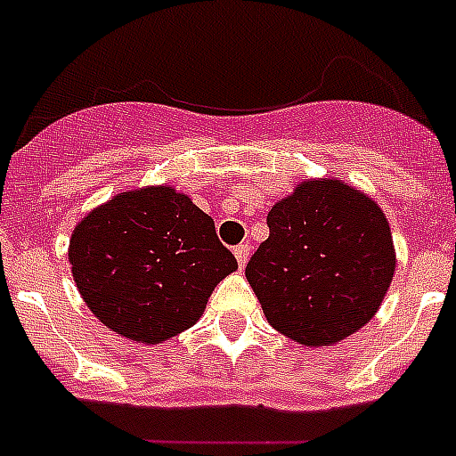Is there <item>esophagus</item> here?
<instances>
[{
	"mask_svg": "<svg viewBox=\"0 0 456 456\" xmlns=\"http://www.w3.org/2000/svg\"><path fill=\"white\" fill-rule=\"evenodd\" d=\"M235 257H237V265H240V269L247 267L248 263V253H251V247L248 244H240V247H235Z\"/></svg>",
	"mask_w": 456,
	"mask_h": 456,
	"instance_id": "1",
	"label": "esophagus"
}]
</instances>
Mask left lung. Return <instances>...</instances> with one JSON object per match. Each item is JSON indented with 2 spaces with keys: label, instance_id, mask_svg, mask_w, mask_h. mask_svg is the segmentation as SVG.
<instances>
[{
  "label": "left lung",
  "instance_id": "left-lung-1",
  "mask_svg": "<svg viewBox=\"0 0 456 456\" xmlns=\"http://www.w3.org/2000/svg\"><path fill=\"white\" fill-rule=\"evenodd\" d=\"M269 237L247 281L269 324L305 347H329L363 329L395 273L386 215L336 178L304 180L269 209Z\"/></svg>",
  "mask_w": 456,
  "mask_h": 456
}]
</instances>
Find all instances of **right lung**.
Returning a JSON list of instances; mask_svg holds the SVG:
<instances>
[{
    "label": "right lung",
    "mask_w": 456,
    "mask_h": 456,
    "mask_svg": "<svg viewBox=\"0 0 456 456\" xmlns=\"http://www.w3.org/2000/svg\"><path fill=\"white\" fill-rule=\"evenodd\" d=\"M68 263L84 304L107 329L143 345L187 331L237 260L215 221L171 184L132 189L72 231Z\"/></svg>",
    "instance_id": "add662e5"
}]
</instances>
